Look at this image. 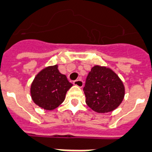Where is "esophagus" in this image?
I'll return each instance as SVG.
<instances>
[{
  "mask_svg": "<svg viewBox=\"0 0 152 152\" xmlns=\"http://www.w3.org/2000/svg\"><path fill=\"white\" fill-rule=\"evenodd\" d=\"M74 85H76V86L79 87V88H82V87L84 86V82L83 80H76L73 82Z\"/></svg>",
  "mask_w": 152,
  "mask_h": 152,
  "instance_id": "34e87169",
  "label": "esophagus"
}]
</instances>
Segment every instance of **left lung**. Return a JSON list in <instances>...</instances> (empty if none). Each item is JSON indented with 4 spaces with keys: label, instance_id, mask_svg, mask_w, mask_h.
<instances>
[{
    "label": "left lung",
    "instance_id": "obj_1",
    "mask_svg": "<svg viewBox=\"0 0 152 152\" xmlns=\"http://www.w3.org/2000/svg\"><path fill=\"white\" fill-rule=\"evenodd\" d=\"M86 104L98 113H107L116 109L124 98L123 81L112 69L95 65L87 76L84 88Z\"/></svg>",
    "mask_w": 152,
    "mask_h": 152
}]
</instances>
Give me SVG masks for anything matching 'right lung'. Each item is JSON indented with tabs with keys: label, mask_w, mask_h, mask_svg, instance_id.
<instances>
[{
	"label": "right lung",
	"mask_w": 152,
	"mask_h": 152,
	"mask_svg": "<svg viewBox=\"0 0 152 152\" xmlns=\"http://www.w3.org/2000/svg\"><path fill=\"white\" fill-rule=\"evenodd\" d=\"M72 86L67 76L61 74L58 65L48 66L35 76L30 88L35 104L45 110L56 109L65 99L66 93Z\"/></svg>",
	"instance_id": "1"
}]
</instances>
